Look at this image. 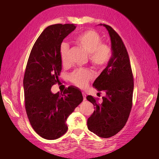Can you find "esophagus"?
<instances>
[{"mask_svg":"<svg viewBox=\"0 0 159 159\" xmlns=\"http://www.w3.org/2000/svg\"><path fill=\"white\" fill-rule=\"evenodd\" d=\"M82 94H83V100H86V94H85V93L83 92Z\"/></svg>","mask_w":159,"mask_h":159,"instance_id":"obj_1","label":"esophagus"}]
</instances>
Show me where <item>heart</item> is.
I'll use <instances>...</instances> for the list:
<instances>
[{"mask_svg":"<svg viewBox=\"0 0 159 159\" xmlns=\"http://www.w3.org/2000/svg\"><path fill=\"white\" fill-rule=\"evenodd\" d=\"M73 42L88 54L89 61L98 68L107 66L112 57V48L107 43H102V37L94 30L87 29L80 33L74 37ZM67 50L68 48L66 44L61 46L59 56L63 65L67 63ZM93 76L92 72L88 70H78L74 71L70 78L76 87L84 88Z\"/></svg>","mask_w":159,"mask_h":159,"instance_id":"b5f03b06","label":"heart"}]
</instances>
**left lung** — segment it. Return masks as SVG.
Returning <instances> with one entry per match:
<instances>
[{
	"instance_id": "8db88e82",
	"label": "left lung",
	"mask_w": 159,
	"mask_h": 159,
	"mask_svg": "<svg viewBox=\"0 0 159 159\" xmlns=\"http://www.w3.org/2000/svg\"><path fill=\"white\" fill-rule=\"evenodd\" d=\"M103 25L109 32L113 55L110 61L93 86L104 91L102 103H98L92 96L87 99L92 102L94 111L88 120V129L102 138L114 136L122 129L129 117L133 104V76L127 50L120 35L113 28Z\"/></svg>"
}]
</instances>
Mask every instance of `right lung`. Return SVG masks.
<instances>
[{
	"mask_svg": "<svg viewBox=\"0 0 159 159\" xmlns=\"http://www.w3.org/2000/svg\"><path fill=\"white\" fill-rule=\"evenodd\" d=\"M74 24L46 27L33 45L23 80L26 112L34 130L52 140L67 130L66 120L83 100L80 91L69 87L59 95L51 87L61 71L59 50L63 39L76 29Z\"/></svg>",
	"mask_w": 159,
	"mask_h": 159,
	"instance_id": "1",
	"label": "right lung"
}]
</instances>
